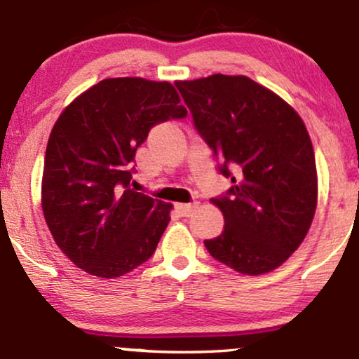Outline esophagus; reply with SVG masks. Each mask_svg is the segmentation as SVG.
I'll use <instances>...</instances> for the list:
<instances>
[{"instance_id":"34e87169","label":"esophagus","mask_w":359,"mask_h":359,"mask_svg":"<svg viewBox=\"0 0 359 359\" xmlns=\"http://www.w3.org/2000/svg\"><path fill=\"white\" fill-rule=\"evenodd\" d=\"M196 208H197L196 203H192V204H175L177 212H179L180 216H184V217L191 216V214L196 211Z\"/></svg>"}]
</instances>
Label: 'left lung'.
<instances>
[{"label":"left lung","instance_id":"1","mask_svg":"<svg viewBox=\"0 0 359 359\" xmlns=\"http://www.w3.org/2000/svg\"><path fill=\"white\" fill-rule=\"evenodd\" d=\"M194 126L231 179L211 199L224 216L205 240L212 258L246 275L275 270L299 248L317 205L316 156L294 108L246 76L177 81Z\"/></svg>","mask_w":359,"mask_h":359}]
</instances>
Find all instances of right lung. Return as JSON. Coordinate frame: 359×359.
<instances>
[{
    "instance_id": "1",
    "label": "right lung",
    "mask_w": 359,
    "mask_h": 359,
    "mask_svg": "<svg viewBox=\"0 0 359 359\" xmlns=\"http://www.w3.org/2000/svg\"><path fill=\"white\" fill-rule=\"evenodd\" d=\"M170 82L104 79L67 106L45 151L42 209L74 265L116 278L145 263L170 221L172 204L130 187L137 148L158 123L187 109Z\"/></svg>"
}]
</instances>
